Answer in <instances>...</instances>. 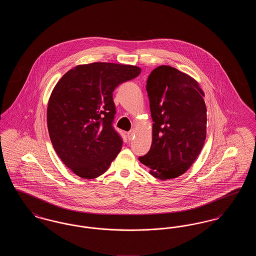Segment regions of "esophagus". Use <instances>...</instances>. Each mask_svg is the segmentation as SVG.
Wrapping results in <instances>:
<instances>
[{"label": "esophagus", "instance_id": "34e87169", "mask_svg": "<svg viewBox=\"0 0 256 256\" xmlns=\"http://www.w3.org/2000/svg\"><path fill=\"white\" fill-rule=\"evenodd\" d=\"M134 130H130L128 134H126V137H128V140H132V138H134Z\"/></svg>", "mask_w": 256, "mask_h": 256}]
</instances>
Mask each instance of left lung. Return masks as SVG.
<instances>
[{
  "instance_id": "obj_1",
  "label": "left lung",
  "mask_w": 256,
  "mask_h": 256,
  "mask_svg": "<svg viewBox=\"0 0 256 256\" xmlns=\"http://www.w3.org/2000/svg\"><path fill=\"white\" fill-rule=\"evenodd\" d=\"M146 92L154 122L152 143L139 160L154 178H178L192 166L204 144V94L193 78L165 65L150 74Z\"/></svg>"
}]
</instances>
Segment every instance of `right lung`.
Wrapping results in <instances>:
<instances>
[{
    "instance_id": "right-lung-1",
    "label": "right lung",
    "mask_w": 256,
    "mask_h": 256,
    "mask_svg": "<svg viewBox=\"0 0 256 256\" xmlns=\"http://www.w3.org/2000/svg\"><path fill=\"white\" fill-rule=\"evenodd\" d=\"M140 73L137 66L95 62L71 69L54 88L47 110L50 138L76 176H100L120 152L122 139L113 126L112 93Z\"/></svg>"
}]
</instances>
